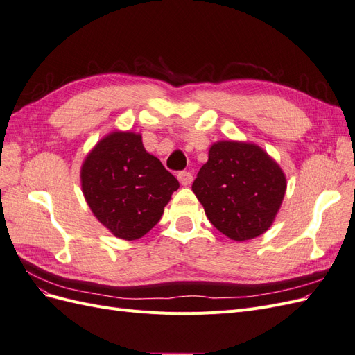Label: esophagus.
<instances>
[{
	"mask_svg": "<svg viewBox=\"0 0 355 355\" xmlns=\"http://www.w3.org/2000/svg\"><path fill=\"white\" fill-rule=\"evenodd\" d=\"M178 179H179V182H180V185H184V187H188V185H191L192 184V175L189 173V171H180V173L178 175Z\"/></svg>",
	"mask_w": 355,
	"mask_h": 355,
	"instance_id": "obj_1",
	"label": "esophagus"
}]
</instances>
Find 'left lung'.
<instances>
[{"label": "left lung", "mask_w": 355, "mask_h": 355, "mask_svg": "<svg viewBox=\"0 0 355 355\" xmlns=\"http://www.w3.org/2000/svg\"><path fill=\"white\" fill-rule=\"evenodd\" d=\"M286 187L283 170L262 148L220 141L210 146L192 191L214 228L234 241H245L271 227Z\"/></svg>", "instance_id": "obj_1"}]
</instances>
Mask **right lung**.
<instances>
[{"label": "right lung", "instance_id": "add662e5", "mask_svg": "<svg viewBox=\"0 0 355 355\" xmlns=\"http://www.w3.org/2000/svg\"><path fill=\"white\" fill-rule=\"evenodd\" d=\"M81 188L103 227L132 241L158 223L179 182L146 153L141 135L112 132L85 157Z\"/></svg>", "mask_w": 355, "mask_h": 355}]
</instances>
